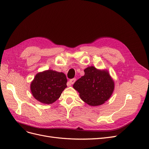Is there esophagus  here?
Listing matches in <instances>:
<instances>
[{"mask_svg": "<svg viewBox=\"0 0 149 149\" xmlns=\"http://www.w3.org/2000/svg\"><path fill=\"white\" fill-rule=\"evenodd\" d=\"M76 79L75 78L72 79H70V83L71 84H73L76 82Z\"/></svg>", "mask_w": 149, "mask_h": 149, "instance_id": "esophagus-1", "label": "esophagus"}]
</instances>
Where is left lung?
Segmentation results:
<instances>
[{
    "mask_svg": "<svg viewBox=\"0 0 149 149\" xmlns=\"http://www.w3.org/2000/svg\"><path fill=\"white\" fill-rule=\"evenodd\" d=\"M85 74L73 84L81 100L90 106L105 103L111 97L115 82L108 70H99L93 66L84 70Z\"/></svg>",
    "mask_w": 149,
    "mask_h": 149,
    "instance_id": "obj_1",
    "label": "left lung"
}]
</instances>
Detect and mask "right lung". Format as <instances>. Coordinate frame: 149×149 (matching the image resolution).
<instances>
[{
  "instance_id": "1",
  "label": "right lung",
  "mask_w": 149,
  "mask_h": 149,
  "mask_svg": "<svg viewBox=\"0 0 149 149\" xmlns=\"http://www.w3.org/2000/svg\"><path fill=\"white\" fill-rule=\"evenodd\" d=\"M65 74L53 70H45L35 76L30 84L33 97L41 103L51 104L60 97L67 88Z\"/></svg>"
}]
</instances>
